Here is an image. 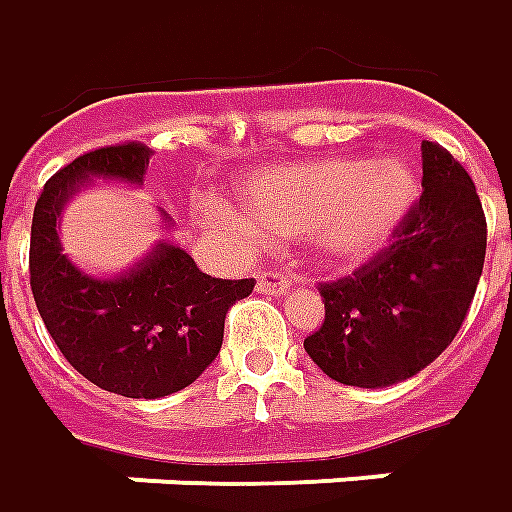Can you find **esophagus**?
Instances as JSON below:
<instances>
[{"label":"esophagus","mask_w":512,"mask_h":512,"mask_svg":"<svg viewBox=\"0 0 512 512\" xmlns=\"http://www.w3.org/2000/svg\"><path fill=\"white\" fill-rule=\"evenodd\" d=\"M256 287H259V293H267V296H281V293H287L290 279L281 270H262L256 276Z\"/></svg>","instance_id":"1"}]
</instances>
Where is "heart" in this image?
<instances>
[{"mask_svg": "<svg viewBox=\"0 0 512 512\" xmlns=\"http://www.w3.org/2000/svg\"><path fill=\"white\" fill-rule=\"evenodd\" d=\"M420 194L403 157H324L267 168L242 188V214L219 202L202 205V222L236 245L264 233L307 236L327 264H355L389 242Z\"/></svg>", "mask_w": 512, "mask_h": 512, "instance_id": "b5f03b06", "label": "heart"}]
</instances>
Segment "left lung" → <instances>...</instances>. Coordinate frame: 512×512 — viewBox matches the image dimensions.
I'll return each instance as SVG.
<instances>
[{
    "label": "left lung",
    "mask_w": 512,
    "mask_h": 512,
    "mask_svg": "<svg viewBox=\"0 0 512 512\" xmlns=\"http://www.w3.org/2000/svg\"><path fill=\"white\" fill-rule=\"evenodd\" d=\"M488 222L471 174L423 143V197L352 276L318 284L324 324L304 338L321 372L380 389L423 372L456 338L476 296Z\"/></svg>",
    "instance_id": "left-lung-1"
}]
</instances>
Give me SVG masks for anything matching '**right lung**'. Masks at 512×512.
<instances>
[{"label":"right lung","instance_id":"add662e5","mask_svg":"<svg viewBox=\"0 0 512 512\" xmlns=\"http://www.w3.org/2000/svg\"><path fill=\"white\" fill-rule=\"evenodd\" d=\"M146 143H115L75 157L41 191L30 228V290L41 321L72 369L123 397H166L191 386L219 355L225 315L253 293V279L202 273L177 245L154 253L120 279H95L67 262L56 219L89 177L140 183Z\"/></svg>","mask_w":512,"mask_h":512}]
</instances>
